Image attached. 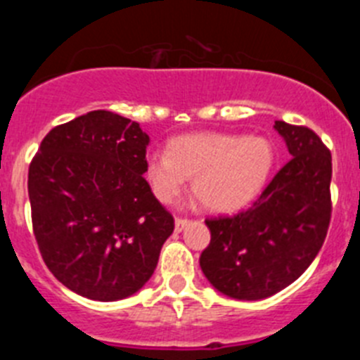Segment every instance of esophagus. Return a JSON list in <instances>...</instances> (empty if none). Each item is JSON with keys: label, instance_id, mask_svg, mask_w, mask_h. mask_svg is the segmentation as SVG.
<instances>
[{"label": "esophagus", "instance_id": "1", "mask_svg": "<svg viewBox=\"0 0 360 360\" xmlns=\"http://www.w3.org/2000/svg\"><path fill=\"white\" fill-rule=\"evenodd\" d=\"M189 224H191L189 218H176L174 219V229L180 232V231H184V229H186Z\"/></svg>", "mask_w": 360, "mask_h": 360}]
</instances>
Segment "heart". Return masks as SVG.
<instances>
[{"instance_id": "heart-1", "label": "heart", "mask_w": 360, "mask_h": 360, "mask_svg": "<svg viewBox=\"0 0 360 360\" xmlns=\"http://www.w3.org/2000/svg\"><path fill=\"white\" fill-rule=\"evenodd\" d=\"M274 160L272 144L263 136L191 133L173 139L167 153H149L144 176L153 195L169 205L195 176L193 191L205 207L232 212L262 193Z\"/></svg>"}]
</instances>
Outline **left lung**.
Returning <instances> with one entry per match:
<instances>
[{
    "instance_id": "8db88e82",
    "label": "left lung",
    "mask_w": 360,
    "mask_h": 360,
    "mask_svg": "<svg viewBox=\"0 0 360 360\" xmlns=\"http://www.w3.org/2000/svg\"><path fill=\"white\" fill-rule=\"evenodd\" d=\"M288 146L283 165L249 209L207 218L205 278L234 299H265L292 285L316 259L332 218V153L316 131L276 120Z\"/></svg>"
}]
</instances>
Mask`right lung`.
I'll return each mask as SVG.
<instances>
[{"mask_svg":"<svg viewBox=\"0 0 360 360\" xmlns=\"http://www.w3.org/2000/svg\"><path fill=\"white\" fill-rule=\"evenodd\" d=\"M149 136L97 110L50 129L28 167L32 229L44 265L79 295L117 301L157 269L171 212L144 178Z\"/></svg>","mask_w":360,"mask_h":360,"instance_id":"1","label":"right lung"}]
</instances>
